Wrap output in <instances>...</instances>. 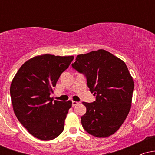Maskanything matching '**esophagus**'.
<instances>
[{"label":"esophagus","mask_w":155,"mask_h":155,"mask_svg":"<svg viewBox=\"0 0 155 155\" xmlns=\"http://www.w3.org/2000/svg\"><path fill=\"white\" fill-rule=\"evenodd\" d=\"M79 104V103L77 102V101H72V106H76V105H77V104Z\"/></svg>","instance_id":"esophagus-1"}]
</instances>
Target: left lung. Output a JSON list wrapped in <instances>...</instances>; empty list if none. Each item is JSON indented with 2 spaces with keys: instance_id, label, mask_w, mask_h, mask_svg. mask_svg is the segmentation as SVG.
Segmentation results:
<instances>
[{
  "instance_id": "left-lung-1",
  "label": "left lung",
  "mask_w": 155,
  "mask_h": 155,
  "mask_svg": "<svg viewBox=\"0 0 155 155\" xmlns=\"http://www.w3.org/2000/svg\"><path fill=\"white\" fill-rule=\"evenodd\" d=\"M72 67L87 77L93 103L83 102L84 129L92 136L106 138L118 130L131 108L134 81L127 65L111 53L98 49L77 55Z\"/></svg>"
}]
</instances>
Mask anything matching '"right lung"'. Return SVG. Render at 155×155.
Masks as SVG:
<instances>
[{
	"label": "right lung",
	"instance_id": "obj_1",
	"mask_svg": "<svg viewBox=\"0 0 155 155\" xmlns=\"http://www.w3.org/2000/svg\"><path fill=\"white\" fill-rule=\"evenodd\" d=\"M74 58L48 54L33 57L19 68L12 80L10 94L16 117L38 139L52 140L63 131L72 101L53 102L50 95Z\"/></svg>",
	"mask_w": 155,
	"mask_h": 155
}]
</instances>
